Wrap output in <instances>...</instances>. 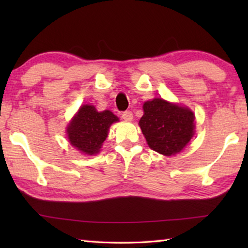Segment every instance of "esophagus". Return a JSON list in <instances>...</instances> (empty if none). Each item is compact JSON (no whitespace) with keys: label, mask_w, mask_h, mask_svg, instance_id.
<instances>
[{"label":"esophagus","mask_w":248,"mask_h":248,"mask_svg":"<svg viewBox=\"0 0 248 248\" xmlns=\"http://www.w3.org/2000/svg\"><path fill=\"white\" fill-rule=\"evenodd\" d=\"M121 117H123V119H124V120L130 121V120H132V118H133V115H132V112H131V111L127 110V111H124V112H123V115H121Z\"/></svg>","instance_id":"1"}]
</instances>
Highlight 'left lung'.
Wrapping results in <instances>:
<instances>
[{
  "instance_id": "obj_1",
  "label": "left lung",
  "mask_w": 248,
  "mask_h": 248,
  "mask_svg": "<svg viewBox=\"0 0 248 248\" xmlns=\"http://www.w3.org/2000/svg\"><path fill=\"white\" fill-rule=\"evenodd\" d=\"M140 127L152 150L164 155L182 151L194 136L195 116L189 109L154 98L143 105Z\"/></svg>"
}]
</instances>
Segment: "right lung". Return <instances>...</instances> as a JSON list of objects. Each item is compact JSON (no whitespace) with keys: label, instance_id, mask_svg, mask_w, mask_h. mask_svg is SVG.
<instances>
[{"label":"right lung","instance_id":"right-lung-1","mask_svg":"<svg viewBox=\"0 0 248 248\" xmlns=\"http://www.w3.org/2000/svg\"><path fill=\"white\" fill-rule=\"evenodd\" d=\"M118 118L109 110L98 112L92 105H84L68 127L71 144L83 153L93 155L99 152L106 140L108 129Z\"/></svg>","mask_w":248,"mask_h":248}]
</instances>
